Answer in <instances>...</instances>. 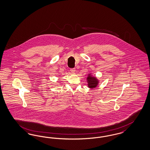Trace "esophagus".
I'll return each mask as SVG.
<instances>
[{
    "label": "esophagus",
    "instance_id": "obj_1",
    "mask_svg": "<svg viewBox=\"0 0 150 150\" xmlns=\"http://www.w3.org/2000/svg\"><path fill=\"white\" fill-rule=\"evenodd\" d=\"M75 71H76L75 69H71L70 70V71H71V73H75Z\"/></svg>",
    "mask_w": 150,
    "mask_h": 150
}]
</instances>
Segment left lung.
<instances>
[{"mask_svg":"<svg viewBox=\"0 0 150 150\" xmlns=\"http://www.w3.org/2000/svg\"><path fill=\"white\" fill-rule=\"evenodd\" d=\"M86 83L88 87L90 89H94L99 84V80L96 76H93L92 73H89L86 78Z\"/></svg>","mask_w":150,"mask_h":150,"instance_id":"8db88e82","label":"left lung"}]
</instances>
